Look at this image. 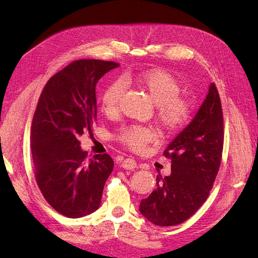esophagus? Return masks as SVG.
Listing matches in <instances>:
<instances>
[{"instance_id":"34e87169","label":"esophagus","mask_w":258,"mask_h":258,"mask_svg":"<svg viewBox=\"0 0 258 258\" xmlns=\"http://www.w3.org/2000/svg\"><path fill=\"white\" fill-rule=\"evenodd\" d=\"M120 166H122L123 168L125 169H135L136 166H138V164H136L135 160H133V158H125V160L120 163Z\"/></svg>"}]
</instances>
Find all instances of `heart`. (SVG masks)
Returning a JSON list of instances; mask_svg holds the SVG:
<instances>
[{
	"label": "heart",
	"mask_w": 258,
	"mask_h": 258,
	"mask_svg": "<svg viewBox=\"0 0 258 258\" xmlns=\"http://www.w3.org/2000/svg\"><path fill=\"white\" fill-rule=\"evenodd\" d=\"M134 80L156 105V119L162 128L172 132L186 123L189 116V105L187 101L178 96L180 84L172 74L163 70H150L135 75ZM124 91L123 81L116 80L103 92L101 104L107 115L117 113ZM117 139L130 149L141 151L155 139V132L145 126L131 125L120 128Z\"/></svg>",
	"instance_id": "obj_1"
}]
</instances>
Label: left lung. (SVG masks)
Here are the masks:
<instances>
[{"label": "left lung", "instance_id": "8db88e82", "mask_svg": "<svg viewBox=\"0 0 258 258\" xmlns=\"http://www.w3.org/2000/svg\"><path fill=\"white\" fill-rule=\"evenodd\" d=\"M224 122L221 98L214 83L190 123L164 151L172 172L156 177V188L141 201L140 212L157 226L185 222L210 195L221 166Z\"/></svg>", "mask_w": 258, "mask_h": 258}]
</instances>
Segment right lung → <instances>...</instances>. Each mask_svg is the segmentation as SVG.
<instances>
[{"label": "right lung", "instance_id": "1", "mask_svg": "<svg viewBox=\"0 0 258 258\" xmlns=\"http://www.w3.org/2000/svg\"><path fill=\"white\" fill-rule=\"evenodd\" d=\"M119 64L78 59L48 80L38 100L31 128L32 158L43 196L62 215L79 218L101 205L114 162L108 154L87 160L79 138L96 120L95 86Z\"/></svg>", "mask_w": 258, "mask_h": 258}]
</instances>
